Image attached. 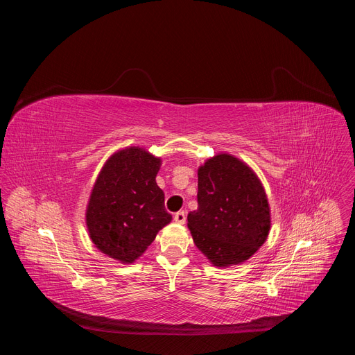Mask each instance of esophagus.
<instances>
[{"instance_id":"obj_1","label":"esophagus","mask_w":355,"mask_h":355,"mask_svg":"<svg viewBox=\"0 0 355 355\" xmlns=\"http://www.w3.org/2000/svg\"><path fill=\"white\" fill-rule=\"evenodd\" d=\"M185 219H187V215H185L184 211H180V212H177V214L174 215V220H175L177 223H180V225L185 223Z\"/></svg>"}]
</instances>
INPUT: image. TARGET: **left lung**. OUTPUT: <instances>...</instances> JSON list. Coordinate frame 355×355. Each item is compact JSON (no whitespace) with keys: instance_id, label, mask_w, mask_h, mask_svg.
<instances>
[{"instance_id":"8db88e82","label":"left lung","mask_w":355,"mask_h":355,"mask_svg":"<svg viewBox=\"0 0 355 355\" xmlns=\"http://www.w3.org/2000/svg\"><path fill=\"white\" fill-rule=\"evenodd\" d=\"M196 196L188 229L215 267L241 264L266 243L271 229L267 193L240 159L227 153L208 159L198 168Z\"/></svg>"}]
</instances>
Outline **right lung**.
Returning <instances> with one entry per match:
<instances>
[{
	"mask_svg": "<svg viewBox=\"0 0 355 355\" xmlns=\"http://www.w3.org/2000/svg\"><path fill=\"white\" fill-rule=\"evenodd\" d=\"M160 167V157L126 147L107 160L92 187L85 211L89 239L122 264L136 261L173 219L156 182Z\"/></svg>",
	"mask_w": 355,
	"mask_h": 355,
	"instance_id": "1",
	"label": "right lung"
}]
</instances>
